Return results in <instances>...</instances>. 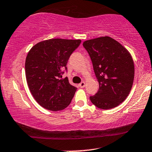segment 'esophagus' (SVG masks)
Returning a JSON list of instances; mask_svg holds the SVG:
<instances>
[{
    "instance_id": "34e87169",
    "label": "esophagus",
    "mask_w": 152,
    "mask_h": 152,
    "mask_svg": "<svg viewBox=\"0 0 152 152\" xmlns=\"http://www.w3.org/2000/svg\"><path fill=\"white\" fill-rule=\"evenodd\" d=\"M85 86H86V83L84 81H82L81 83L79 84V87L81 88H83L85 87Z\"/></svg>"
}]
</instances>
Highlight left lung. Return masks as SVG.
I'll return each mask as SVG.
<instances>
[{"label": "left lung", "instance_id": "1", "mask_svg": "<svg viewBox=\"0 0 152 152\" xmlns=\"http://www.w3.org/2000/svg\"><path fill=\"white\" fill-rule=\"evenodd\" d=\"M92 61L99 89L90 100L97 107L108 110L126 99L132 87L134 66L131 54L110 37H100L83 43Z\"/></svg>", "mask_w": 152, "mask_h": 152}]
</instances>
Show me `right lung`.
Here are the masks:
<instances>
[{"label":"right lung","mask_w":152,"mask_h":152,"mask_svg":"<svg viewBox=\"0 0 152 152\" xmlns=\"http://www.w3.org/2000/svg\"><path fill=\"white\" fill-rule=\"evenodd\" d=\"M80 39H50L31 48L25 60V75L31 94L44 108L61 110L71 103L77 88L62 78L71 54Z\"/></svg>","instance_id":"1"}]
</instances>
